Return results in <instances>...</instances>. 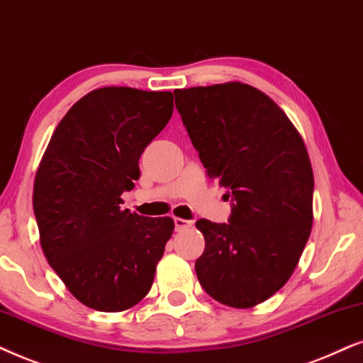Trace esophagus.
<instances>
[{"mask_svg":"<svg viewBox=\"0 0 363 363\" xmlns=\"http://www.w3.org/2000/svg\"><path fill=\"white\" fill-rule=\"evenodd\" d=\"M174 224H176V230H186L192 227V220L181 219V217H174Z\"/></svg>","mask_w":363,"mask_h":363,"instance_id":"esophagus-1","label":"esophagus"}]
</instances>
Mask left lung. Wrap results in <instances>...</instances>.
Segmentation results:
<instances>
[{
  "instance_id": "8db88e82",
  "label": "left lung",
  "mask_w": 363,
  "mask_h": 363,
  "mask_svg": "<svg viewBox=\"0 0 363 363\" xmlns=\"http://www.w3.org/2000/svg\"><path fill=\"white\" fill-rule=\"evenodd\" d=\"M176 108L207 176L229 191V224L196 222V260L217 302L250 308L286 286L313 220V172L301 133L262 91L230 81L176 89Z\"/></svg>"
}]
</instances>
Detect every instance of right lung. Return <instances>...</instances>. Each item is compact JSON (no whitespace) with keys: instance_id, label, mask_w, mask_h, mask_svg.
Returning <instances> with one entry per match:
<instances>
[{"instance_id":"obj_1","label":"right lung","mask_w":363,"mask_h":363,"mask_svg":"<svg viewBox=\"0 0 363 363\" xmlns=\"http://www.w3.org/2000/svg\"><path fill=\"white\" fill-rule=\"evenodd\" d=\"M169 91L108 86L83 96L52 133L33 187L40 244L86 307L123 312L151 291L171 217L121 209L139 157L172 116Z\"/></svg>"}]
</instances>
